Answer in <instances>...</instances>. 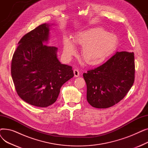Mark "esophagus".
<instances>
[{"label": "esophagus", "instance_id": "34e87169", "mask_svg": "<svg viewBox=\"0 0 148 148\" xmlns=\"http://www.w3.org/2000/svg\"><path fill=\"white\" fill-rule=\"evenodd\" d=\"M74 76L77 77H79V75H80V73H79V71L77 69H74Z\"/></svg>", "mask_w": 148, "mask_h": 148}]
</instances>
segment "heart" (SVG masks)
Instances as JSON below:
<instances>
[{
  "mask_svg": "<svg viewBox=\"0 0 148 148\" xmlns=\"http://www.w3.org/2000/svg\"><path fill=\"white\" fill-rule=\"evenodd\" d=\"M74 41L82 47V57L84 62L90 66L103 64L115 51L118 39L101 27H94L77 34ZM64 51L68 58L75 53L76 49L69 38H64Z\"/></svg>",
  "mask_w": 148,
  "mask_h": 148,
  "instance_id": "b5f03b06",
  "label": "heart"
}]
</instances>
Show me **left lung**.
<instances>
[{
    "mask_svg": "<svg viewBox=\"0 0 148 148\" xmlns=\"http://www.w3.org/2000/svg\"><path fill=\"white\" fill-rule=\"evenodd\" d=\"M87 101L94 107L106 108L118 103L134 82V53L117 52L104 64L83 74Z\"/></svg>",
    "mask_w": 148,
    "mask_h": 148,
    "instance_id": "obj_1",
    "label": "left lung"
}]
</instances>
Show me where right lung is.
<instances>
[{
    "instance_id": "add662e5",
    "label": "right lung",
    "mask_w": 148,
    "mask_h": 148,
    "mask_svg": "<svg viewBox=\"0 0 148 148\" xmlns=\"http://www.w3.org/2000/svg\"><path fill=\"white\" fill-rule=\"evenodd\" d=\"M49 25L42 24L23 36L11 61V75L18 96L28 104L46 107L56 101L61 86L74 76L72 66L62 64L58 48L44 44Z\"/></svg>"
}]
</instances>
